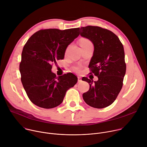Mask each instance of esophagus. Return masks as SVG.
I'll list each match as a JSON object with an SVG mask.
<instances>
[{
	"instance_id": "obj_1",
	"label": "esophagus",
	"mask_w": 147,
	"mask_h": 147,
	"mask_svg": "<svg viewBox=\"0 0 147 147\" xmlns=\"http://www.w3.org/2000/svg\"><path fill=\"white\" fill-rule=\"evenodd\" d=\"M78 81L79 82H81V81H82V80H81V78L80 77H78Z\"/></svg>"
}]
</instances>
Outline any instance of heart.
<instances>
[{"instance_id":"1","label":"heart","mask_w":147,"mask_h":147,"mask_svg":"<svg viewBox=\"0 0 147 147\" xmlns=\"http://www.w3.org/2000/svg\"><path fill=\"white\" fill-rule=\"evenodd\" d=\"M90 42L88 40H87V39H83V40H82V41L81 42V43H84V42ZM73 69H74V70L76 71V72H77V73H79L80 71V70H81V66H74V67H73Z\"/></svg>"}]
</instances>
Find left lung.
Listing matches in <instances>:
<instances>
[{
  "mask_svg": "<svg viewBox=\"0 0 147 147\" xmlns=\"http://www.w3.org/2000/svg\"><path fill=\"white\" fill-rule=\"evenodd\" d=\"M80 35L90 40L94 47L88 67L97 76L94 81L82 78L90 84V89L82 95L83 99L91 107L106 108L115 100L122 86L126 70L123 46L116 35L97 26L80 28Z\"/></svg>",
  "mask_w": 147,
  "mask_h": 147,
  "instance_id": "left-lung-1",
  "label": "left lung"
}]
</instances>
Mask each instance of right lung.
I'll use <instances>...</instances> for the list:
<instances>
[{
  "label": "right lung",
  "mask_w": 147,
  "mask_h": 147,
  "mask_svg": "<svg viewBox=\"0 0 147 147\" xmlns=\"http://www.w3.org/2000/svg\"><path fill=\"white\" fill-rule=\"evenodd\" d=\"M80 35V28L65 30H40L25 44L20 63L21 80L30 100L35 105L51 109L59 106L77 77L71 73L56 77L51 69L63 59L67 47Z\"/></svg>",
  "instance_id": "1"
}]
</instances>
